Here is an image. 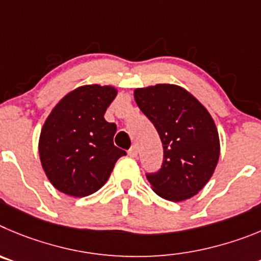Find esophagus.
<instances>
[{
    "label": "esophagus",
    "instance_id": "obj_1",
    "mask_svg": "<svg viewBox=\"0 0 261 261\" xmlns=\"http://www.w3.org/2000/svg\"><path fill=\"white\" fill-rule=\"evenodd\" d=\"M128 156H131V157H136V156H138V148H136L135 145H133V147H131L130 149H128Z\"/></svg>",
    "mask_w": 261,
    "mask_h": 261
}]
</instances>
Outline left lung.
Returning <instances> with one entry per match:
<instances>
[{
  "label": "left lung",
  "mask_w": 261,
  "mask_h": 261,
  "mask_svg": "<svg viewBox=\"0 0 261 261\" xmlns=\"http://www.w3.org/2000/svg\"><path fill=\"white\" fill-rule=\"evenodd\" d=\"M134 96L164 148L163 165L145 174L148 182L166 200L190 199L211 179L220 157L212 117L191 93L174 84L138 88Z\"/></svg>",
  "instance_id": "obj_1"
}]
</instances>
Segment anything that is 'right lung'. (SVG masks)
<instances>
[{
    "mask_svg": "<svg viewBox=\"0 0 261 261\" xmlns=\"http://www.w3.org/2000/svg\"><path fill=\"white\" fill-rule=\"evenodd\" d=\"M117 96L110 86L79 87L67 93L46 118L39 153L46 177L58 191L84 198L107 183L126 151L113 143L116 123L105 121Z\"/></svg>",
    "mask_w": 261,
    "mask_h": 261,
    "instance_id": "obj_1",
    "label": "right lung"
}]
</instances>
